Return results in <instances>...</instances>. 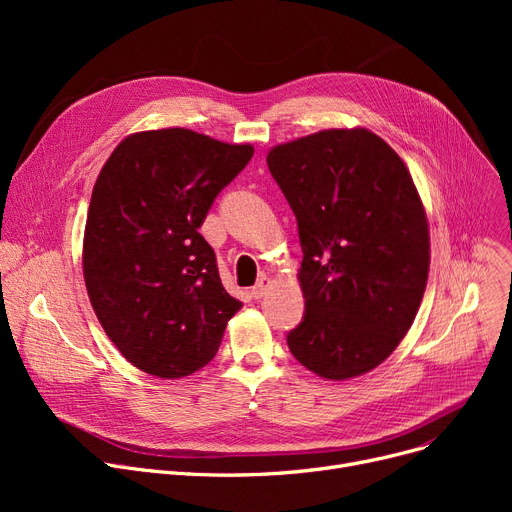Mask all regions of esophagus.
I'll return each mask as SVG.
<instances>
[{
  "label": "esophagus",
  "mask_w": 512,
  "mask_h": 512,
  "mask_svg": "<svg viewBox=\"0 0 512 512\" xmlns=\"http://www.w3.org/2000/svg\"><path fill=\"white\" fill-rule=\"evenodd\" d=\"M270 286H272V280H270V278H265V276H261V278L257 280V284L251 288V294H253L255 299H261V297H265L267 290H270Z\"/></svg>",
  "instance_id": "esophagus-1"
}]
</instances>
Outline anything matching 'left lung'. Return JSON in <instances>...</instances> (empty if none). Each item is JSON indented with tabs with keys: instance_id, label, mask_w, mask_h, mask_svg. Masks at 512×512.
Wrapping results in <instances>:
<instances>
[{
	"instance_id": "8db88e82",
	"label": "left lung",
	"mask_w": 512,
	"mask_h": 512,
	"mask_svg": "<svg viewBox=\"0 0 512 512\" xmlns=\"http://www.w3.org/2000/svg\"><path fill=\"white\" fill-rule=\"evenodd\" d=\"M270 168L299 226L305 315L290 353L326 380L367 373L409 332L429 272L427 220L396 151L365 128L274 147Z\"/></svg>"
}]
</instances>
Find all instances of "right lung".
Masks as SVG:
<instances>
[{
	"instance_id": "1",
	"label": "right lung",
	"mask_w": 512,
	"mask_h": 512,
	"mask_svg": "<svg viewBox=\"0 0 512 512\" xmlns=\"http://www.w3.org/2000/svg\"><path fill=\"white\" fill-rule=\"evenodd\" d=\"M251 157V145L164 128L130 134L101 168L85 226V284L105 334L145 373L174 380L207 365L242 307L199 228Z\"/></svg>"
}]
</instances>
